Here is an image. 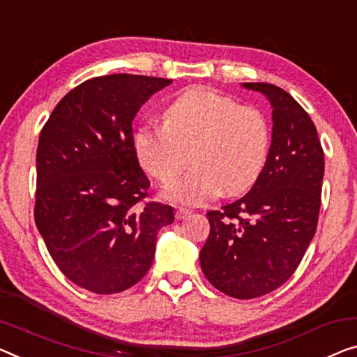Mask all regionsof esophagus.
Segmentation results:
<instances>
[{"mask_svg":"<svg viewBox=\"0 0 357 357\" xmlns=\"http://www.w3.org/2000/svg\"><path fill=\"white\" fill-rule=\"evenodd\" d=\"M190 215V210L188 208H178L176 213H174V216H176V220L181 221V220H185Z\"/></svg>","mask_w":357,"mask_h":357,"instance_id":"esophagus-1","label":"esophagus"}]
</instances>
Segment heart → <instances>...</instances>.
Here are the masks:
<instances>
[{"mask_svg": "<svg viewBox=\"0 0 357 357\" xmlns=\"http://www.w3.org/2000/svg\"><path fill=\"white\" fill-rule=\"evenodd\" d=\"M163 126H142L135 135L141 167L179 205L205 204L222 190L245 192L261 174L269 151V125L261 110L206 88H194L173 100L162 114ZM191 157L189 158L188 155Z\"/></svg>", "mask_w": 357, "mask_h": 357, "instance_id": "heart-1", "label": "heart"}]
</instances>
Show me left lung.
Masks as SVG:
<instances>
[{
	"label": "left lung",
	"instance_id": "1",
	"mask_svg": "<svg viewBox=\"0 0 357 357\" xmlns=\"http://www.w3.org/2000/svg\"><path fill=\"white\" fill-rule=\"evenodd\" d=\"M273 105V142L257 183L242 199L206 213L210 236L200 266L210 284L238 300L284 285L314 237L324 151L311 116L269 83H243Z\"/></svg>",
	"mask_w": 357,
	"mask_h": 357
}]
</instances>
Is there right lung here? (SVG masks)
Wrapping results in <instances>:
<instances>
[{
    "label": "right lung",
    "mask_w": 357,
    "mask_h": 357,
    "mask_svg": "<svg viewBox=\"0 0 357 357\" xmlns=\"http://www.w3.org/2000/svg\"><path fill=\"white\" fill-rule=\"evenodd\" d=\"M168 78L96 77L68 91L43 126L36 151L35 222L67 279L119 294L151 268L157 232L173 208L146 202L151 181L135 151L132 119Z\"/></svg>",
    "instance_id": "obj_1"
}]
</instances>
